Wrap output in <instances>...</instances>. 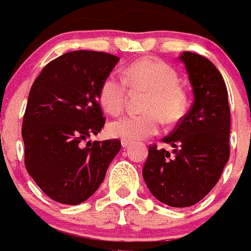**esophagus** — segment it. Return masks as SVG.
Wrapping results in <instances>:
<instances>
[{"instance_id":"1","label":"esophagus","mask_w":251,"mask_h":251,"mask_svg":"<svg viewBox=\"0 0 251 251\" xmlns=\"http://www.w3.org/2000/svg\"><path fill=\"white\" fill-rule=\"evenodd\" d=\"M130 145H132V142L130 141H122V146H123V149H127V147H129Z\"/></svg>"}]
</instances>
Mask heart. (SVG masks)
Listing matches in <instances>:
<instances>
[{
    "instance_id": "b5f03b06",
    "label": "heart",
    "mask_w": 251,
    "mask_h": 251,
    "mask_svg": "<svg viewBox=\"0 0 251 251\" xmlns=\"http://www.w3.org/2000/svg\"><path fill=\"white\" fill-rule=\"evenodd\" d=\"M126 80L132 90L149 91L143 104L145 114L127 115L108 126L111 137L124 141L145 140L158 133L162 119L175 123L185 110V95L177 86V76L168 64L153 58H142L129 64L126 70ZM128 98L125 81L114 75L104 78L99 89V102L106 113L121 114Z\"/></svg>"
}]
</instances>
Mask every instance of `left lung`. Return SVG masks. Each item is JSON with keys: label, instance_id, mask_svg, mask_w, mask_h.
Here are the masks:
<instances>
[{"label": "left lung", "instance_id": "left-lung-1", "mask_svg": "<svg viewBox=\"0 0 251 251\" xmlns=\"http://www.w3.org/2000/svg\"><path fill=\"white\" fill-rule=\"evenodd\" d=\"M192 85L188 114L162 142L166 150L150 146L143 179L157 201L184 208L202 201L217 184L230 157V106L222 75L209 59L197 53L179 57Z\"/></svg>", "mask_w": 251, "mask_h": 251}]
</instances>
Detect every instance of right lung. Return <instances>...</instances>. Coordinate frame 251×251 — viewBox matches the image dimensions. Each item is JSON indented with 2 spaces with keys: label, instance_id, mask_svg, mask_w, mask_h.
<instances>
[{
  "label": "right lung",
  "instance_id": "1",
  "mask_svg": "<svg viewBox=\"0 0 251 251\" xmlns=\"http://www.w3.org/2000/svg\"><path fill=\"white\" fill-rule=\"evenodd\" d=\"M119 62L93 50L62 54L34 81L23 121L25 166L36 185L62 204L85 202L104 180L121 141H88L104 127L99 89Z\"/></svg>",
  "mask_w": 251,
  "mask_h": 251
}]
</instances>
